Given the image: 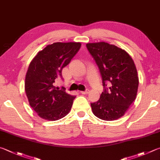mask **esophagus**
Instances as JSON below:
<instances>
[{
	"instance_id": "esophagus-1",
	"label": "esophagus",
	"mask_w": 160,
	"mask_h": 160,
	"mask_svg": "<svg viewBox=\"0 0 160 160\" xmlns=\"http://www.w3.org/2000/svg\"><path fill=\"white\" fill-rule=\"evenodd\" d=\"M89 92V90L88 89H86L85 91H81L80 92V93L82 94H88V93Z\"/></svg>"
}]
</instances>
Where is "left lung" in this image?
Returning <instances> with one entry per match:
<instances>
[{
    "label": "left lung",
    "instance_id": "8db88e82",
    "mask_svg": "<svg viewBox=\"0 0 160 160\" xmlns=\"http://www.w3.org/2000/svg\"><path fill=\"white\" fill-rule=\"evenodd\" d=\"M86 46L99 69L103 87L99 99L91 103L92 112L103 120H117L137 94L138 77L134 62L126 51L115 45L101 42Z\"/></svg>",
    "mask_w": 160,
    "mask_h": 160
}]
</instances>
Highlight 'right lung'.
I'll return each mask as SVG.
<instances>
[{
    "label": "right lung",
    "instance_id": "right-lung-1",
    "mask_svg": "<svg viewBox=\"0 0 160 160\" xmlns=\"http://www.w3.org/2000/svg\"><path fill=\"white\" fill-rule=\"evenodd\" d=\"M81 47L80 42H54L39 52L31 61L25 79V91L30 106L40 118L55 121L68 114L75 96L55 88L63 80V68L71 62Z\"/></svg>",
    "mask_w": 160,
    "mask_h": 160
}]
</instances>
